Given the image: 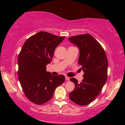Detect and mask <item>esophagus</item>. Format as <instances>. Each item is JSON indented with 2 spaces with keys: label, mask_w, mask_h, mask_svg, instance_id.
<instances>
[{
  "label": "esophagus",
  "mask_w": 125,
  "mask_h": 125,
  "mask_svg": "<svg viewBox=\"0 0 125 125\" xmlns=\"http://www.w3.org/2000/svg\"><path fill=\"white\" fill-rule=\"evenodd\" d=\"M65 79H66L67 80H69V79H70V78H69V77H67V76H66V77H65Z\"/></svg>",
  "instance_id": "esophagus-1"
}]
</instances>
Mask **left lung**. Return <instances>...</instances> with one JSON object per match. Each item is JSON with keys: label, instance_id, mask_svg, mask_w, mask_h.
I'll return each instance as SVG.
<instances>
[{"label": "left lung", "instance_id": "1", "mask_svg": "<svg viewBox=\"0 0 125 125\" xmlns=\"http://www.w3.org/2000/svg\"><path fill=\"white\" fill-rule=\"evenodd\" d=\"M69 40L79 48L78 63L84 72L80 83L74 78L70 79L75 88L69 96L77 104L86 105L99 95L106 82L108 61L104 49L90 34L72 36Z\"/></svg>", "mask_w": 125, "mask_h": 125}]
</instances>
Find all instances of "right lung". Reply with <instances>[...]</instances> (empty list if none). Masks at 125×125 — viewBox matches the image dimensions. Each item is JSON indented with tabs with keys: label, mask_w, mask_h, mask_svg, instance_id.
<instances>
[{
	"label": "right lung",
	"mask_w": 125,
	"mask_h": 125,
	"mask_svg": "<svg viewBox=\"0 0 125 125\" xmlns=\"http://www.w3.org/2000/svg\"><path fill=\"white\" fill-rule=\"evenodd\" d=\"M65 37L40 31L29 37L18 56V78L25 95L31 102L43 104L50 100L54 90L65 80L63 75L46 71L55 48Z\"/></svg>",
	"instance_id": "add662e5"
}]
</instances>
